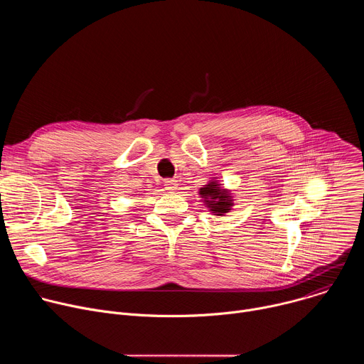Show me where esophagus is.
Wrapping results in <instances>:
<instances>
[{
  "instance_id": "34e87169",
  "label": "esophagus",
  "mask_w": 364,
  "mask_h": 364,
  "mask_svg": "<svg viewBox=\"0 0 364 364\" xmlns=\"http://www.w3.org/2000/svg\"><path fill=\"white\" fill-rule=\"evenodd\" d=\"M164 186H166V190H168V191H174V190H177L178 183H177V180L167 178V180H164Z\"/></svg>"
}]
</instances>
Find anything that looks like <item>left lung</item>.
Instances as JSON below:
<instances>
[{
  "label": "left lung",
  "instance_id": "1",
  "mask_svg": "<svg viewBox=\"0 0 364 364\" xmlns=\"http://www.w3.org/2000/svg\"><path fill=\"white\" fill-rule=\"evenodd\" d=\"M198 194L204 198L205 205L209 207L212 213H215V216H223L225 213H229V210H232V196L226 188L220 187L218 180L207 183L204 187L200 188Z\"/></svg>",
  "mask_w": 364,
  "mask_h": 364
}]
</instances>
